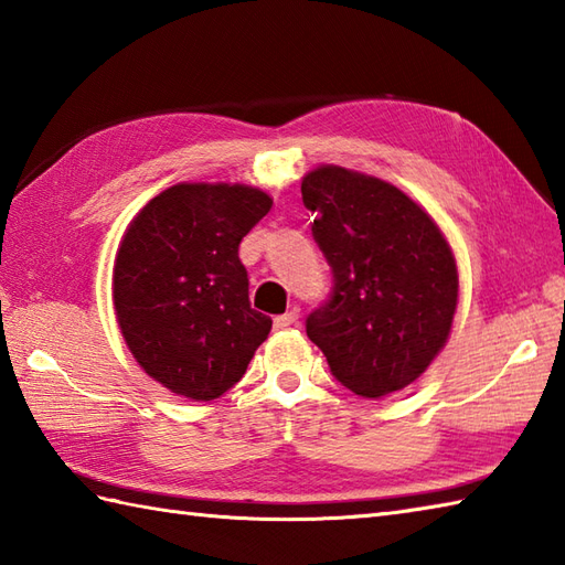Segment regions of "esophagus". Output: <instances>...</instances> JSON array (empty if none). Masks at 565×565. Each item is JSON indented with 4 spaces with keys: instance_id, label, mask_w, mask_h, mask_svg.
<instances>
[{
    "instance_id": "1",
    "label": "esophagus",
    "mask_w": 565,
    "mask_h": 565,
    "mask_svg": "<svg viewBox=\"0 0 565 565\" xmlns=\"http://www.w3.org/2000/svg\"><path fill=\"white\" fill-rule=\"evenodd\" d=\"M296 320H298V310L296 308L294 310H286L284 316H276L274 318V328L276 330H286V328H291Z\"/></svg>"
}]
</instances>
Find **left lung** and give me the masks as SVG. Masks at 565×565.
Masks as SVG:
<instances>
[{"mask_svg": "<svg viewBox=\"0 0 565 565\" xmlns=\"http://www.w3.org/2000/svg\"><path fill=\"white\" fill-rule=\"evenodd\" d=\"M332 294L306 320L332 376L364 398L401 391L447 344L459 274L429 213L383 179L320 164L301 182Z\"/></svg>", "mask_w": 565, "mask_h": 565, "instance_id": "8db88e82", "label": "left lung"}]
</instances>
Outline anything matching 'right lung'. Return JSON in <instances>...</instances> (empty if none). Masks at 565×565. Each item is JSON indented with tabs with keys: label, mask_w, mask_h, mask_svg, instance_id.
Here are the masks:
<instances>
[{
	"label": "right lung",
	"mask_w": 565,
	"mask_h": 565,
	"mask_svg": "<svg viewBox=\"0 0 565 565\" xmlns=\"http://www.w3.org/2000/svg\"><path fill=\"white\" fill-rule=\"evenodd\" d=\"M271 209L245 184H174L142 209L118 245L114 308L150 379L213 401L243 379L271 318L249 306L243 237Z\"/></svg>",
	"instance_id": "add662e5"
}]
</instances>
